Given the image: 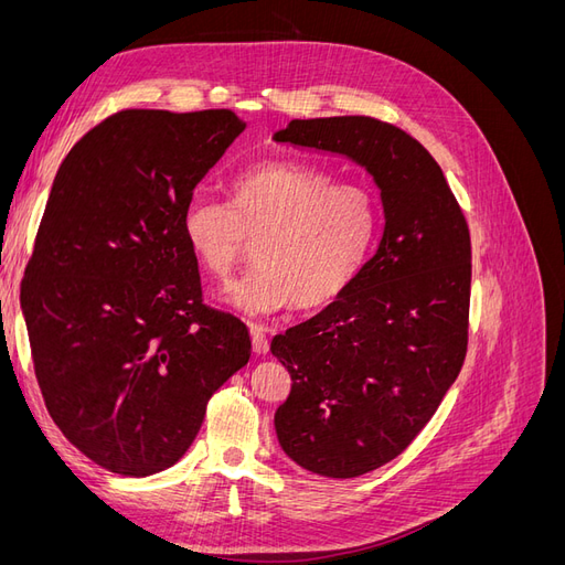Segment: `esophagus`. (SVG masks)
<instances>
[{
    "mask_svg": "<svg viewBox=\"0 0 565 565\" xmlns=\"http://www.w3.org/2000/svg\"><path fill=\"white\" fill-rule=\"evenodd\" d=\"M249 334H252V349L256 355H266L268 353V330L264 324H249Z\"/></svg>",
    "mask_w": 565,
    "mask_h": 565,
    "instance_id": "1",
    "label": "esophagus"
}]
</instances>
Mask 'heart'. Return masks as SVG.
<instances>
[{
  "mask_svg": "<svg viewBox=\"0 0 565 565\" xmlns=\"http://www.w3.org/2000/svg\"><path fill=\"white\" fill-rule=\"evenodd\" d=\"M231 207L185 202L181 231L210 276L226 280L256 243V264L228 285L233 309L266 316L297 303L322 309L363 276L380 237V202L367 185L295 162H264L228 188Z\"/></svg>",
  "mask_w": 565,
  "mask_h": 565,
  "instance_id": "1",
  "label": "heart"
}]
</instances>
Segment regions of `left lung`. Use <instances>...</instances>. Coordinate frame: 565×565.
<instances>
[{
  "label": "left lung",
  "instance_id": "obj_1",
  "mask_svg": "<svg viewBox=\"0 0 565 565\" xmlns=\"http://www.w3.org/2000/svg\"><path fill=\"white\" fill-rule=\"evenodd\" d=\"M273 141L344 158L380 188L384 231L363 276L270 341L292 377L276 409L280 448L311 473L355 478L415 440L465 363L469 228L438 162L398 127L292 119Z\"/></svg>",
  "mask_w": 565,
  "mask_h": 565
}]
</instances>
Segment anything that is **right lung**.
Instances as JSON below:
<instances>
[{
    "instance_id": "1",
    "label": "right lung",
    "mask_w": 565,
    "mask_h": 565,
    "mask_svg": "<svg viewBox=\"0 0 565 565\" xmlns=\"http://www.w3.org/2000/svg\"><path fill=\"white\" fill-rule=\"evenodd\" d=\"M231 110H125L58 167L21 309L49 415L98 467H174L252 341L202 303L181 231L195 185L245 131Z\"/></svg>"
}]
</instances>
